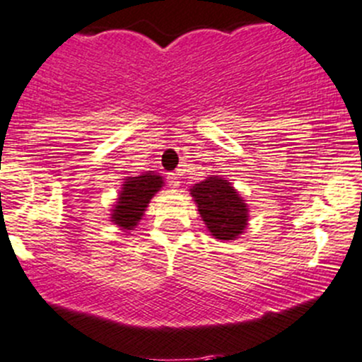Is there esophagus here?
<instances>
[{
	"label": "esophagus",
	"instance_id": "1",
	"mask_svg": "<svg viewBox=\"0 0 362 362\" xmlns=\"http://www.w3.org/2000/svg\"><path fill=\"white\" fill-rule=\"evenodd\" d=\"M167 181H169V186L170 188H180V177H177V174H174V173H170L169 176H167Z\"/></svg>",
	"mask_w": 362,
	"mask_h": 362
}]
</instances>
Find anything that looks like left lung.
Instances as JSON below:
<instances>
[{
    "label": "left lung",
    "mask_w": 362,
    "mask_h": 362,
    "mask_svg": "<svg viewBox=\"0 0 362 362\" xmlns=\"http://www.w3.org/2000/svg\"><path fill=\"white\" fill-rule=\"evenodd\" d=\"M189 195L207 230L218 241H235L248 227V204L225 177H206L189 188Z\"/></svg>",
    "instance_id": "1"
}]
</instances>
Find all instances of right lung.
<instances>
[{"label":"right lung","instance_id":"obj_1","mask_svg":"<svg viewBox=\"0 0 362 362\" xmlns=\"http://www.w3.org/2000/svg\"><path fill=\"white\" fill-rule=\"evenodd\" d=\"M163 185V177L153 170L142 173L141 176L127 177L121 185L116 204L110 209V221L124 232L134 230L144 216L148 204Z\"/></svg>","mask_w":362,"mask_h":362}]
</instances>
